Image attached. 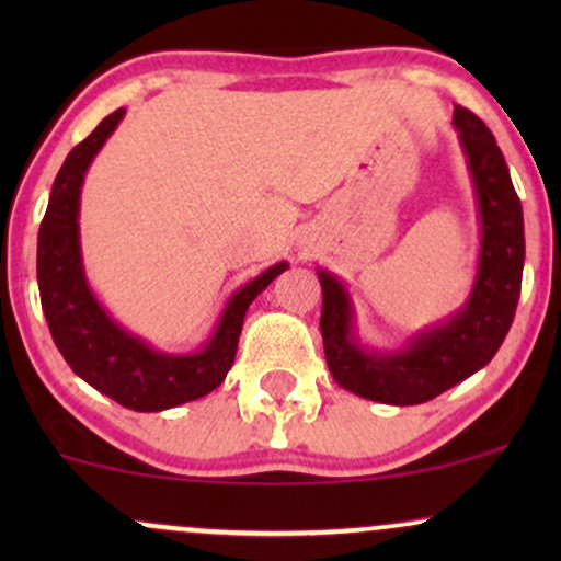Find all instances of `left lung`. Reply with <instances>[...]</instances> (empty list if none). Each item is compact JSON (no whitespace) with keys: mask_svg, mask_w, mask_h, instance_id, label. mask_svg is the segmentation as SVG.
I'll list each match as a JSON object with an SVG mask.
<instances>
[{"mask_svg":"<svg viewBox=\"0 0 561 561\" xmlns=\"http://www.w3.org/2000/svg\"><path fill=\"white\" fill-rule=\"evenodd\" d=\"M454 126L472 173L482 234L478 276L461 311L411 337L403 351H366L353 330L345 285L334 274L319 272L324 295L319 327L327 366L340 388L369 401L390 405L433 401L491 362L517 311L525 266L523 205L491 128L461 105L454 107Z\"/></svg>","mask_w":561,"mask_h":561,"instance_id":"1","label":"left lung"}]
</instances>
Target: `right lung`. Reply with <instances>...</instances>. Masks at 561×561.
Masks as SVG:
<instances>
[{
	"label": "right lung",
	"instance_id": "obj_1",
	"mask_svg": "<svg viewBox=\"0 0 561 561\" xmlns=\"http://www.w3.org/2000/svg\"><path fill=\"white\" fill-rule=\"evenodd\" d=\"M124 107L107 115L81 145L68 152L38 227L36 276L42 311L57 351L94 390L134 411H163L208 396L234 364L244 311L287 268L276 263L231 295L214 337L197 353L171 356L128 334L111 319L89 289L81 263L79 203L83 173L124 118Z\"/></svg>",
	"mask_w": 561,
	"mask_h": 561
}]
</instances>
